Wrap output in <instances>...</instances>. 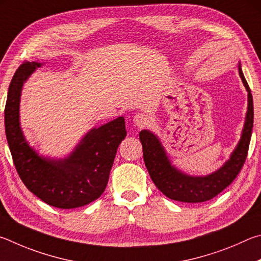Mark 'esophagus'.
Wrapping results in <instances>:
<instances>
[{
	"mask_svg": "<svg viewBox=\"0 0 261 261\" xmlns=\"http://www.w3.org/2000/svg\"><path fill=\"white\" fill-rule=\"evenodd\" d=\"M133 121L138 127L147 126L148 122H149L147 116H145V114H143V113H136L134 118H133Z\"/></svg>",
	"mask_w": 261,
	"mask_h": 261,
	"instance_id": "34e87169",
	"label": "esophagus"
}]
</instances>
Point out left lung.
Segmentation results:
<instances>
[{
    "instance_id": "8db88e82",
    "label": "left lung",
    "mask_w": 261,
    "mask_h": 261,
    "mask_svg": "<svg viewBox=\"0 0 261 261\" xmlns=\"http://www.w3.org/2000/svg\"><path fill=\"white\" fill-rule=\"evenodd\" d=\"M240 76L248 90V112L239 144L220 170L207 176H190L171 165L159 140L149 130L140 133L143 159L150 177L166 197L185 203H202L216 197L239 175L249 151L253 127V100L250 87L240 66Z\"/></svg>"
}]
</instances>
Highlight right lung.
Segmentation results:
<instances>
[{
	"label": "right lung",
	"mask_w": 261,
	"mask_h": 261,
	"mask_svg": "<svg viewBox=\"0 0 261 261\" xmlns=\"http://www.w3.org/2000/svg\"><path fill=\"white\" fill-rule=\"evenodd\" d=\"M39 66L40 63L24 62L9 86L4 125L12 161L26 188L44 203L58 208L84 206L105 190L117 149L126 138L125 120L119 117L91 129L65 159L40 157L27 144L19 126L21 87Z\"/></svg>",
	"instance_id": "right-lung-1"
}]
</instances>
